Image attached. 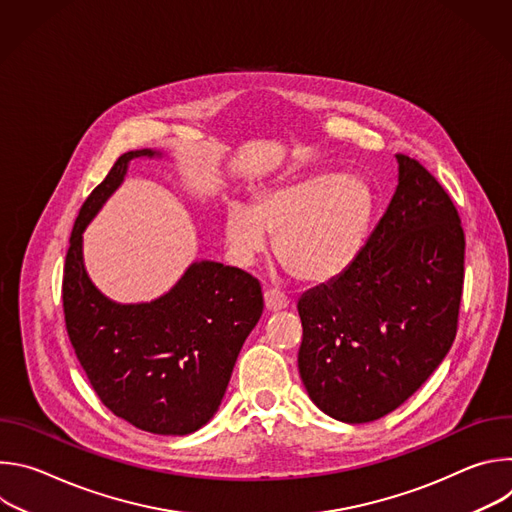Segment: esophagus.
Listing matches in <instances>:
<instances>
[{
    "label": "esophagus",
    "mask_w": 512,
    "mask_h": 512,
    "mask_svg": "<svg viewBox=\"0 0 512 512\" xmlns=\"http://www.w3.org/2000/svg\"><path fill=\"white\" fill-rule=\"evenodd\" d=\"M263 298H265V308L269 312H277V310H283V308L289 306L287 296L281 294V291H277V289H265Z\"/></svg>",
    "instance_id": "esophagus-1"
}]
</instances>
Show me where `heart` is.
<instances>
[{
	"mask_svg": "<svg viewBox=\"0 0 512 512\" xmlns=\"http://www.w3.org/2000/svg\"><path fill=\"white\" fill-rule=\"evenodd\" d=\"M375 212L367 182L342 174H314L257 192L253 206L231 200L225 235L243 263L265 251L275 237V255L291 275L322 283L344 273L358 257Z\"/></svg>",
	"mask_w": 512,
	"mask_h": 512,
	"instance_id": "b5f03b06",
	"label": "heart"
}]
</instances>
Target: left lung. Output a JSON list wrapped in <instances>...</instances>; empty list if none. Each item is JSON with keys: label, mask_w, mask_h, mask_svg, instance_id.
<instances>
[{"label": "left lung", "mask_w": 512, "mask_h": 512, "mask_svg": "<svg viewBox=\"0 0 512 512\" xmlns=\"http://www.w3.org/2000/svg\"><path fill=\"white\" fill-rule=\"evenodd\" d=\"M395 158L399 184L367 245L298 302L300 377L310 399L344 423L405 403L458 330L466 249L458 210L417 160Z\"/></svg>", "instance_id": "left-lung-1"}]
</instances>
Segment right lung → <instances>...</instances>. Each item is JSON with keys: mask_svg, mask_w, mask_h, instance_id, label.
<instances>
[{"mask_svg": "<svg viewBox=\"0 0 512 512\" xmlns=\"http://www.w3.org/2000/svg\"><path fill=\"white\" fill-rule=\"evenodd\" d=\"M160 156L123 154L81 206L62 306L70 344L103 405L143 431L186 435L221 405L243 342L261 318L263 294L253 275L216 261L192 263L168 294L145 304H117L89 279L87 225L121 186L131 160Z\"/></svg>", "mask_w": 512, "mask_h": 512, "instance_id": "right-lung-1", "label": "right lung"}]
</instances>
